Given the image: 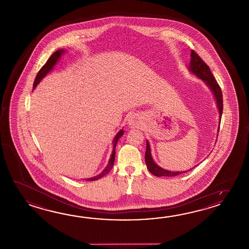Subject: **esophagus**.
<instances>
[{
	"label": "esophagus",
	"instance_id": "1",
	"mask_svg": "<svg viewBox=\"0 0 249 249\" xmlns=\"http://www.w3.org/2000/svg\"><path fill=\"white\" fill-rule=\"evenodd\" d=\"M140 124H141L140 117L136 116V115H132L128 119V124L130 126L132 127V128H134V127L136 128V127L140 126Z\"/></svg>",
	"mask_w": 249,
	"mask_h": 249
}]
</instances>
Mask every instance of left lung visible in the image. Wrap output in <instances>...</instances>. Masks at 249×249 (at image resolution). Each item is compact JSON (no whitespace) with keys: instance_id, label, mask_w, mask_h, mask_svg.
Returning <instances> with one entry per match:
<instances>
[{"instance_id":"1","label":"left lung","mask_w":249,"mask_h":249,"mask_svg":"<svg viewBox=\"0 0 249 249\" xmlns=\"http://www.w3.org/2000/svg\"><path fill=\"white\" fill-rule=\"evenodd\" d=\"M191 60L190 64V70L193 74H196L199 78L205 81L207 86L211 89L213 95L215 97L216 100V104L218 106V109L220 112V118L222 117V108H223V102H222V90L220 85H218L216 80L214 79L213 75L212 74L211 70L207 64L205 63V61L202 59L197 53L191 50ZM221 124V122H220ZM145 162L147 164L148 171L155 175V176H176V175L183 174L186 172H171L168 170H164L161 168L158 164H156L153 161V159L151 157V151H150V146L149 143L147 141V148H146V153H145ZM192 170V169H191ZM189 170V171H191Z\"/></svg>"}]
</instances>
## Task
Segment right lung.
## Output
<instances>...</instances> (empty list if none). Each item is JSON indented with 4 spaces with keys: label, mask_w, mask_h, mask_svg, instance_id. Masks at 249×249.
Returning <instances> with one entry per match:
<instances>
[{
    "label": "right lung",
    "mask_w": 249,
    "mask_h": 249,
    "mask_svg": "<svg viewBox=\"0 0 249 249\" xmlns=\"http://www.w3.org/2000/svg\"><path fill=\"white\" fill-rule=\"evenodd\" d=\"M63 53V50H58L57 52H55V53H53V55L49 58L47 62L42 66V69L39 70V72H38L37 74H36V77L35 82H34V85H33V88H34V89H36V87L38 84L40 83V81L53 69L54 65L57 63V61H58V58L60 57V55ZM123 134H124V130H121V131H119V132H117L116 137L114 138V141H113V151H112L111 158L109 159V162H108V164L107 165L106 168H105L104 171H103L101 174H100V175H97V176L93 177V178H89V179H87L86 180H91V181H92V180H99V179H101V177H103V176L107 175V174L111 171L112 167H113V165H114V162H115L116 146H117L118 140L121 138Z\"/></svg>",
    "instance_id": "right-lung-1"
}]
</instances>
